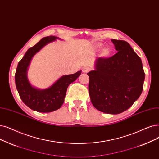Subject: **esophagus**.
Returning <instances> with one entry per match:
<instances>
[{
    "label": "esophagus",
    "mask_w": 159,
    "mask_h": 159,
    "mask_svg": "<svg viewBox=\"0 0 159 159\" xmlns=\"http://www.w3.org/2000/svg\"><path fill=\"white\" fill-rule=\"evenodd\" d=\"M90 70H91V69L89 68V67H84L83 68V70H82V71H83L84 73H88Z\"/></svg>",
    "instance_id": "esophagus-1"
}]
</instances>
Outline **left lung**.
<instances>
[{
	"mask_svg": "<svg viewBox=\"0 0 159 159\" xmlns=\"http://www.w3.org/2000/svg\"><path fill=\"white\" fill-rule=\"evenodd\" d=\"M118 51L110 58H98L95 70L88 73V89L93 107L101 112L118 114L140 96L145 73L140 58L125 41L112 39Z\"/></svg>",
	"mask_w": 159,
	"mask_h": 159,
	"instance_id": "left-lung-1",
	"label": "left lung"
}]
</instances>
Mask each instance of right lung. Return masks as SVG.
Here are the masks:
<instances>
[{
    "label": "right lung",
    "mask_w": 159,
    "mask_h": 159,
    "mask_svg": "<svg viewBox=\"0 0 159 159\" xmlns=\"http://www.w3.org/2000/svg\"><path fill=\"white\" fill-rule=\"evenodd\" d=\"M58 38L53 36L43 38L30 47L19 62L15 81L20 99L30 109L39 112H51L59 109L64 102L67 88L81 74V71L72 75H64L47 89H39L31 86L27 79V70L34 54Z\"/></svg>",
    "instance_id": "obj_1"
}]
</instances>
